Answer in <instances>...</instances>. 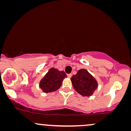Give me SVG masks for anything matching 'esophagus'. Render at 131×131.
I'll list each match as a JSON object with an SVG mask.
<instances>
[{"label":"esophagus","instance_id":"34e87169","mask_svg":"<svg viewBox=\"0 0 131 131\" xmlns=\"http://www.w3.org/2000/svg\"><path fill=\"white\" fill-rule=\"evenodd\" d=\"M67 76L69 77V78H70L72 76V74H71V73H70V74H67Z\"/></svg>","mask_w":131,"mask_h":131}]
</instances>
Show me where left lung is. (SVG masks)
I'll list each match as a JSON object with an SVG mask.
<instances>
[{
  "label": "left lung",
  "mask_w": 131,
  "mask_h": 131,
  "mask_svg": "<svg viewBox=\"0 0 131 131\" xmlns=\"http://www.w3.org/2000/svg\"><path fill=\"white\" fill-rule=\"evenodd\" d=\"M75 90L83 96L92 95L97 88L98 83L94 77L85 69H80L71 78Z\"/></svg>",
  "instance_id": "1"
}]
</instances>
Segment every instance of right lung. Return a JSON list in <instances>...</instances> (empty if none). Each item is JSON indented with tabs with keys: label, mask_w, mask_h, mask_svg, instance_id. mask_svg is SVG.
I'll return each mask as SVG.
<instances>
[{
	"label": "right lung",
	"mask_w": 131,
	"mask_h": 131,
	"mask_svg": "<svg viewBox=\"0 0 131 131\" xmlns=\"http://www.w3.org/2000/svg\"><path fill=\"white\" fill-rule=\"evenodd\" d=\"M65 78H67V75L64 71H60L54 68H51L40 80L39 86L44 92H53L60 88Z\"/></svg>",
	"instance_id": "obj_1"
}]
</instances>
